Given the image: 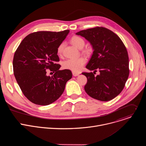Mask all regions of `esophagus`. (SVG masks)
<instances>
[{"label": "esophagus", "instance_id": "obj_1", "mask_svg": "<svg viewBox=\"0 0 146 146\" xmlns=\"http://www.w3.org/2000/svg\"><path fill=\"white\" fill-rule=\"evenodd\" d=\"M72 73H73V75L74 76H78V75L80 74V73H76V72H73Z\"/></svg>", "mask_w": 146, "mask_h": 146}]
</instances>
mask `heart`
<instances>
[{
  "instance_id": "obj_1",
  "label": "heart",
  "mask_w": 146,
  "mask_h": 146,
  "mask_svg": "<svg viewBox=\"0 0 146 146\" xmlns=\"http://www.w3.org/2000/svg\"><path fill=\"white\" fill-rule=\"evenodd\" d=\"M70 43L76 48L81 49L84 46L85 41L82 38L78 36H73L70 38ZM65 44L61 43L57 48V54L61 55L63 53ZM86 62V59L84 57L69 59L63 63V68L65 69H69L74 72H78Z\"/></svg>"
}]
</instances>
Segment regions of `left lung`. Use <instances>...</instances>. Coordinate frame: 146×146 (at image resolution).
Wrapping results in <instances>:
<instances>
[{
  "mask_svg": "<svg viewBox=\"0 0 146 146\" xmlns=\"http://www.w3.org/2000/svg\"><path fill=\"white\" fill-rule=\"evenodd\" d=\"M76 35L85 37L92 46L93 54L86 66L90 70H98L100 74L83 72L87 78L86 93L95 99L109 101L118 95L128 80L129 57L121 38L111 31L95 27L81 31Z\"/></svg>",
  "mask_w": 146,
  "mask_h": 146,
  "instance_id": "1",
  "label": "left lung"
}]
</instances>
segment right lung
I'll return each mask as SVG.
<instances>
[{"mask_svg": "<svg viewBox=\"0 0 146 146\" xmlns=\"http://www.w3.org/2000/svg\"><path fill=\"white\" fill-rule=\"evenodd\" d=\"M69 30L38 31L26 36L15 52L13 65L15 78L23 93L31 102L46 106L63 94L66 82L72 77L69 69L59 70L60 65L57 48ZM54 73L46 76V69Z\"/></svg>", "mask_w": 146, "mask_h": 146, "instance_id": "obj_1", "label": "right lung"}]
</instances>
